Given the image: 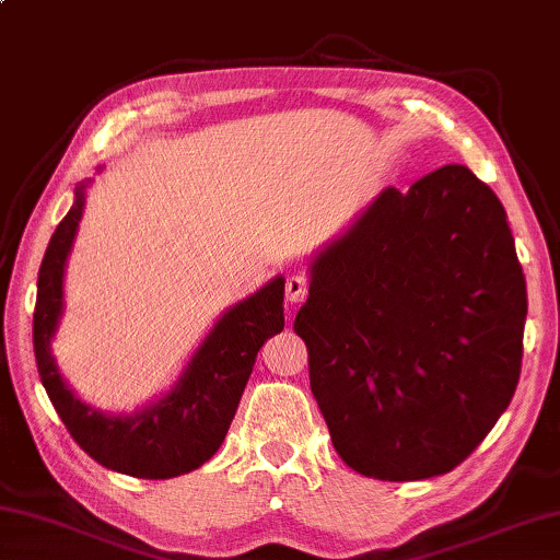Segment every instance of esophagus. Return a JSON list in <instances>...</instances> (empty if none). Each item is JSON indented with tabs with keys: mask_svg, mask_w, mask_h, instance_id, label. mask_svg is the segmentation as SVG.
Listing matches in <instances>:
<instances>
[{
	"mask_svg": "<svg viewBox=\"0 0 560 560\" xmlns=\"http://www.w3.org/2000/svg\"><path fill=\"white\" fill-rule=\"evenodd\" d=\"M308 294V281L302 273H294V277L287 279V302L302 304Z\"/></svg>",
	"mask_w": 560,
	"mask_h": 560,
	"instance_id": "34e87169",
	"label": "esophagus"
}]
</instances>
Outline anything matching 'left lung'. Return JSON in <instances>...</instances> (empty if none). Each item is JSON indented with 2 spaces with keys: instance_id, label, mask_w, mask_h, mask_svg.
I'll return each instance as SVG.
<instances>
[{
  "instance_id": "obj_1",
  "label": "left lung",
  "mask_w": 560,
  "mask_h": 560,
  "mask_svg": "<svg viewBox=\"0 0 560 560\" xmlns=\"http://www.w3.org/2000/svg\"><path fill=\"white\" fill-rule=\"evenodd\" d=\"M308 271L294 331L341 460L389 482L460 465L521 377L528 296L498 196L442 165L382 190Z\"/></svg>"
}]
</instances>
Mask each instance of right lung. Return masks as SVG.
Here are the masks:
<instances>
[{"instance_id": "add662e5", "label": "right lung", "mask_w": 560, "mask_h": 560, "mask_svg": "<svg viewBox=\"0 0 560 560\" xmlns=\"http://www.w3.org/2000/svg\"><path fill=\"white\" fill-rule=\"evenodd\" d=\"M85 188L88 180L74 188V203L55 229L39 266L32 322L39 380L67 432L95 463L132 478H175L211 460L226 438L258 349L283 329V277L223 312L161 399L132 415L100 412L74 395L52 357L65 264L85 208Z\"/></svg>"}]
</instances>
